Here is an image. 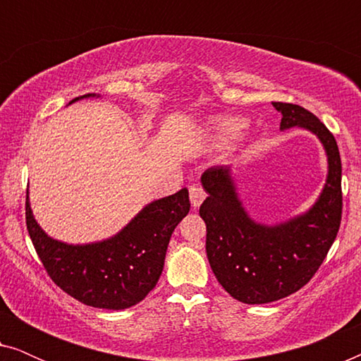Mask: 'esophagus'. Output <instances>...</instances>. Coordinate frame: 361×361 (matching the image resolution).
Masks as SVG:
<instances>
[{
    "instance_id": "1",
    "label": "esophagus",
    "mask_w": 361,
    "mask_h": 361,
    "mask_svg": "<svg viewBox=\"0 0 361 361\" xmlns=\"http://www.w3.org/2000/svg\"><path fill=\"white\" fill-rule=\"evenodd\" d=\"M189 195H190V204L192 207H200L202 202H204V199L207 197L204 187H202L200 184H192L189 187Z\"/></svg>"
}]
</instances>
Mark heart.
Segmentation results:
<instances>
[{
    "label": "heart",
    "mask_w": 361,
    "mask_h": 361,
    "mask_svg": "<svg viewBox=\"0 0 361 361\" xmlns=\"http://www.w3.org/2000/svg\"><path fill=\"white\" fill-rule=\"evenodd\" d=\"M245 128V121L240 120V118H225V120H220L219 126V135L221 137H235L240 135V131Z\"/></svg>",
    "instance_id": "obj_1"
}]
</instances>
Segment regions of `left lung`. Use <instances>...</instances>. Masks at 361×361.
<instances>
[{
    "label": "left lung",
    "mask_w": 361,
    "mask_h": 361,
    "mask_svg": "<svg viewBox=\"0 0 361 361\" xmlns=\"http://www.w3.org/2000/svg\"><path fill=\"white\" fill-rule=\"evenodd\" d=\"M273 105L283 115L281 130L299 126L319 137L327 152L329 174L312 209L273 226L250 219L228 167L214 166L202 174L209 194L199 212L207 225V258L226 293L245 304L273 302L307 284L337 238L342 220V161L334 135L302 106Z\"/></svg>",
    "instance_id": "8db88e82"
}]
</instances>
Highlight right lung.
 <instances>
[{"instance_id": "right-lung-1", "label": "right lung", "mask_w": 361, "mask_h": 361, "mask_svg": "<svg viewBox=\"0 0 361 361\" xmlns=\"http://www.w3.org/2000/svg\"><path fill=\"white\" fill-rule=\"evenodd\" d=\"M87 97L95 95L80 98ZM189 210V190L182 189L151 202L111 238L67 245L44 233L34 220L27 195L26 225L37 256L59 288L85 305L121 310L141 302L154 289L172 231Z\"/></svg>"}]
</instances>
